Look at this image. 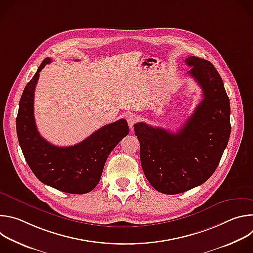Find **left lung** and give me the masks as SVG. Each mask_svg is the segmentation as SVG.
Returning a JSON list of instances; mask_svg holds the SVG:
<instances>
[{
    "instance_id": "1",
    "label": "left lung",
    "mask_w": 253,
    "mask_h": 253,
    "mask_svg": "<svg viewBox=\"0 0 253 253\" xmlns=\"http://www.w3.org/2000/svg\"><path fill=\"white\" fill-rule=\"evenodd\" d=\"M51 62L48 57L41 63L23 91L16 118L19 144L28 165L41 182L67 193H88L100 180L97 172L100 161L128 135L129 127L125 119H120L68 147L55 146L43 138L35 121L34 95L40 72Z\"/></svg>"
}]
</instances>
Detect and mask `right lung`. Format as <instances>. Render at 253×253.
Returning <instances> with one entry per match:
<instances>
[{
    "label": "right lung",
    "instance_id": "add662e5",
    "mask_svg": "<svg viewBox=\"0 0 253 253\" xmlns=\"http://www.w3.org/2000/svg\"><path fill=\"white\" fill-rule=\"evenodd\" d=\"M185 63L203 99L182 128L172 133L145 122L134 124L144 173L157 191L170 195L206 181L217 168L231 132L229 98L217 70L195 56Z\"/></svg>",
    "mask_w": 253,
    "mask_h": 253
}]
</instances>
